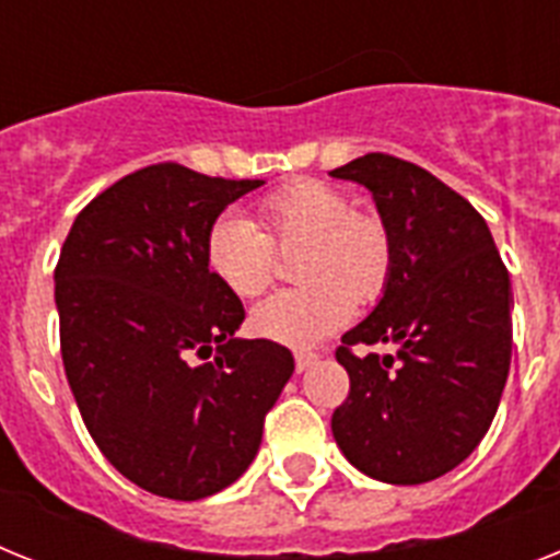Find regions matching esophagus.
Here are the masks:
<instances>
[{
	"label": "esophagus",
	"instance_id": "obj_1",
	"mask_svg": "<svg viewBox=\"0 0 560 560\" xmlns=\"http://www.w3.org/2000/svg\"><path fill=\"white\" fill-rule=\"evenodd\" d=\"M314 363H317V354H314V352H298V354H294V369H298V372H306V369H312Z\"/></svg>",
	"mask_w": 560,
	"mask_h": 560
}]
</instances>
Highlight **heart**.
Returning a JSON list of instances; mask_svg holds the SVG:
<instances>
[{
	"mask_svg": "<svg viewBox=\"0 0 560 560\" xmlns=\"http://www.w3.org/2000/svg\"><path fill=\"white\" fill-rule=\"evenodd\" d=\"M262 231L225 211L206 231L208 271L237 298H260L275 277V248L303 246L300 289L277 291L252 312V329L285 346H314L352 320L389 285L395 243L389 225L358 211L340 188L294 179L260 200Z\"/></svg>",
	"mask_w": 560,
	"mask_h": 560,
	"instance_id": "heart-1",
	"label": "heart"
}]
</instances>
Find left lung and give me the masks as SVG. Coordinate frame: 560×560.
<instances>
[{
    "label": "left lung",
    "mask_w": 560,
    "mask_h": 560,
    "mask_svg": "<svg viewBox=\"0 0 560 560\" xmlns=\"http://www.w3.org/2000/svg\"><path fill=\"white\" fill-rule=\"evenodd\" d=\"M329 174L372 191L395 243L381 303L335 352L349 397L331 435L369 478L427 483L464 464L498 412L512 360L510 271L487 220L427 168L366 154Z\"/></svg>",
    "instance_id": "8db88e82"
}]
</instances>
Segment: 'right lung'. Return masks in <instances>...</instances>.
I'll use <instances>...</instances> for the list:
<instances>
[{
	"label": "right lung",
	"instance_id": "1",
	"mask_svg": "<svg viewBox=\"0 0 560 560\" xmlns=\"http://www.w3.org/2000/svg\"><path fill=\"white\" fill-rule=\"evenodd\" d=\"M262 179L177 163L133 171L73 220L57 271L62 363L108 464L151 495L200 501L246 472L294 358L240 340L206 231Z\"/></svg>",
	"mask_w": 560,
	"mask_h": 560
}]
</instances>
